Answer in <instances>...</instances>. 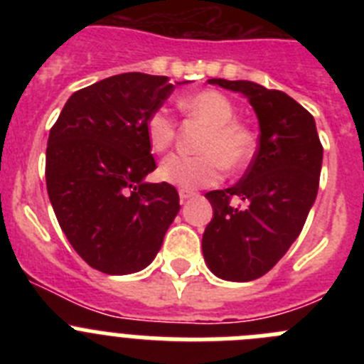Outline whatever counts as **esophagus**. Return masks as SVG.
Wrapping results in <instances>:
<instances>
[{"instance_id": "34e87169", "label": "esophagus", "mask_w": 364, "mask_h": 364, "mask_svg": "<svg viewBox=\"0 0 364 364\" xmlns=\"http://www.w3.org/2000/svg\"><path fill=\"white\" fill-rule=\"evenodd\" d=\"M195 195H197V193L191 191V189H178V197L182 202L188 200V198H191V197H195Z\"/></svg>"}]
</instances>
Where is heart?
<instances>
[{
    "instance_id": "1",
    "label": "heart",
    "mask_w": 364,
    "mask_h": 364,
    "mask_svg": "<svg viewBox=\"0 0 364 364\" xmlns=\"http://www.w3.org/2000/svg\"><path fill=\"white\" fill-rule=\"evenodd\" d=\"M186 117L205 125L198 142L200 154H173L160 166V178L182 189L217 184L230 171H240L252 162L257 149L255 131L237 120L235 105L226 95L204 89L178 100ZM147 144L154 153H166L175 144L176 124L164 109H154L144 124Z\"/></svg>"
}]
</instances>
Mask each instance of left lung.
<instances>
[{"instance_id": "left-lung-1", "label": "left lung", "mask_w": 364, "mask_h": 364, "mask_svg": "<svg viewBox=\"0 0 364 364\" xmlns=\"http://www.w3.org/2000/svg\"><path fill=\"white\" fill-rule=\"evenodd\" d=\"M210 83L246 96L260 134L242 178L205 193L213 218L202 237V253L217 277L253 281L277 264L302 231L319 189L323 146L314 117L286 92L244 80ZM233 198L243 204L233 206Z\"/></svg>"}]
</instances>
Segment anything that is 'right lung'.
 Here are the masks:
<instances>
[{"label":"right lung","instance_id":"right-lung-1","mask_svg":"<svg viewBox=\"0 0 364 364\" xmlns=\"http://www.w3.org/2000/svg\"><path fill=\"white\" fill-rule=\"evenodd\" d=\"M167 76L124 73L73 92L50 127L45 180L58 224L87 264L109 275L151 264L180 210L156 169L146 118L171 95Z\"/></svg>","mask_w":364,"mask_h":364}]
</instances>
